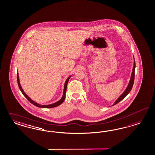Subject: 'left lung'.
Here are the masks:
<instances>
[{"label":"left lung","instance_id":"1","mask_svg":"<svg viewBox=\"0 0 155 155\" xmlns=\"http://www.w3.org/2000/svg\"><path fill=\"white\" fill-rule=\"evenodd\" d=\"M135 67H136V64H135V61H134V68H133V70H132V75H131V77H130V80L129 81V83L128 84V86L127 87V89H125V91H124V92L123 93V94L119 97V98H118L117 100L116 101L114 102V104L113 105H114L116 104H118L120 101H121V100H123V99L127 96L128 93L130 91L133 85H134V70H135Z\"/></svg>","mask_w":155,"mask_h":155}]
</instances>
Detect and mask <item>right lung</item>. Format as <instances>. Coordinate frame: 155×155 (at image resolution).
<instances>
[{
  "mask_svg": "<svg viewBox=\"0 0 155 155\" xmlns=\"http://www.w3.org/2000/svg\"><path fill=\"white\" fill-rule=\"evenodd\" d=\"M71 77V76H70L66 80L65 83H64V94H63V96L62 97V98L57 102L53 104H50V105H39L37 103L35 102L34 101H32V100L27 96V94L24 92L23 90L21 88V86L20 84V82H19V75H18V73H17V81H18V86L20 89V90L21 91L22 94L24 95V96L25 97L28 101L30 102L31 104H32L33 105H34L36 107H42V108H51V107H58L59 105H61L62 103H63V102L64 101V99H65V97H66V89H67V85H68V81L69 80L70 78Z\"/></svg>",
  "mask_w": 155,
  "mask_h": 155,
  "instance_id": "1",
  "label": "right lung"
}]
</instances>
